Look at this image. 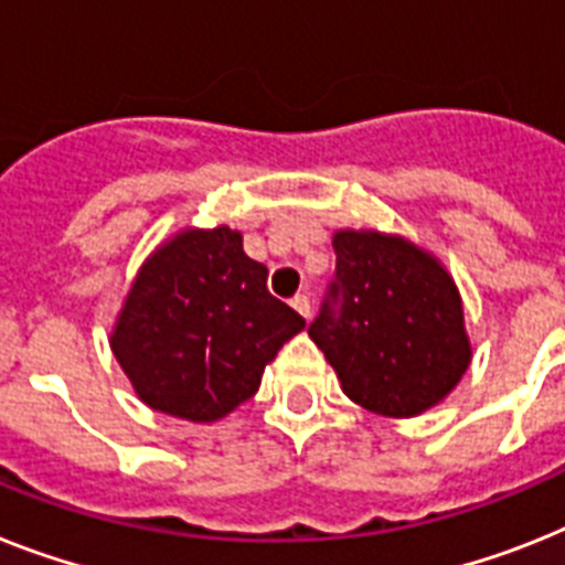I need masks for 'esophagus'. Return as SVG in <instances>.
<instances>
[{"mask_svg": "<svg viewBox=\"0 0 565 565\" xmlns=\"http://www.w3.org/2000/svg\"><path fill=\"white\" fill-rule=\"evenodd\" d=\"M292 307H296V312H301V316H305V319H310L312 316V307H310V296H307V292H298L296 298H292L290 301Z\"/></svg>", "mask_w": 565, "mask_h": 565, "instance_id": "obj_1", "label": "esophagus"}]
</instances>
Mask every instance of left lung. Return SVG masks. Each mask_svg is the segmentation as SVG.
<instances>
[{
    "mask_svg": "<svg viewBox=\"0 0 565 565\" xmlns=\"http://www.w3.org/2000/svg\"><path fill=\"white\" fill-rule=\"evenodd\" d=\"M335 278L310 324L341 391L373 414L407 419L439 405L471 364L457 284L399 235L339 230Z\"/></svg>",
    "mask_w": 565,
    "mask_h": 565,
    "instance_id": "1",
    "label": "left lung"
}]
</instances>
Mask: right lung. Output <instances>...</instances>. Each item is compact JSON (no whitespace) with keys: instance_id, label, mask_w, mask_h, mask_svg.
Returning a JSON list of instances; mask_svg holds the SVG:
<instances>
[{"instance_id":"1","label":"right lung","mask_w":565,"mask_h":565,"mask_svg":"<svg viewBox=\"0 0 565 565\" xmlns=\"http://www.w3.org/2000/svg\"><path fill=\"white\" fill-rule=\"evenodd\" d=\"M305 330L269 296L267 267L230 226L183 230L137 273L111 350L140 399L160 414L215 422L255 396L284 341Z\"/></svg>"}]
</instances>
